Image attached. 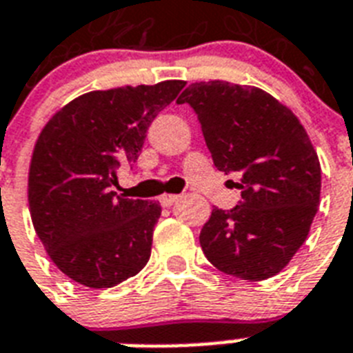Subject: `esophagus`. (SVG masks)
I'll return each instance as SVG.
<instances>
[{
	"label": "esophagus",
	"instance_id": "obj_1",
	"mask_svg": "<svg viewBox=\"0 0 353 353\" xmlns=\"http://www.w3.org/2000/svg\"><path fill=\"white\" fill-rule=\"evenodd\" d=\"M179 199V196L177 194H163L161 197H159V203H161L163 206H172L174 203Z\"/></svg>",
	"mask_w": 353,
	"mask_h": 353
}]
</instances>
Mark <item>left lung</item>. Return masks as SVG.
Wrapping results in <instances>:
<instances>
[{
	"mask_svg": "<svg viewBox=\"0 0 353 353\" xmlns=\"http://www.w3.org/2000/svg\"><path fill=\"white\" fill-rule=\"evenodd\" d=\"M188 103L214 165L241 177V201L214 208L199 234L217 270L246 281L279 274L305 243L321 196V165L296 114L265 90L228 81L192 83Z\"/></svg>",
	"mask_w": 353,
	"mask_h": 353,
	"instance_id": "obj_1",
	"label": "left lung"
}]
</instances>
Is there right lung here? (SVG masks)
<instances>
[{
	"instance_id": "add662e5",
	"label": "right lung",
	"mask_w": 353,
	"mask_h": 353,
	"mask_svg": "<svg viewBox=\"0 0 353 353\" xmlns=\"http://www.w3.org/2000/svg\"><path fill=\"white\" fill-rule=\"evenodd\" d=\"M185 81L94 90L54 114L37 137L28 206L54 265L88 288H110L143 270L161 206L114 192L134 165L154 117Z\"/></svg>"
}]
</instances>
